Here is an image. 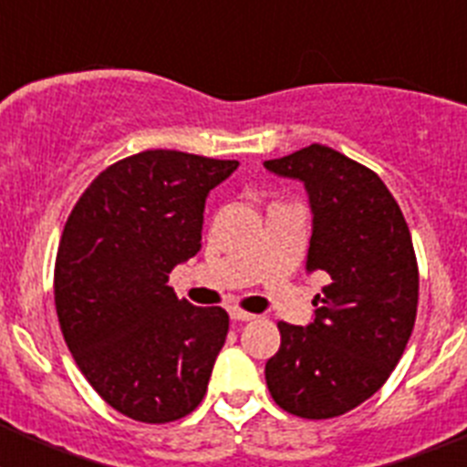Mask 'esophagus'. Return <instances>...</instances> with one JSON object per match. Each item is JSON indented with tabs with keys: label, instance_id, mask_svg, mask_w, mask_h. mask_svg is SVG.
Returning <instances> with one entry per match:
<instances>
[{
	"label": "esophagus",
	"instance_id": "obj_1",
	"mask_svg": "<svg viewBox=\"0 0 467 467\" xmlns=\"http://www.w3.org/2000/svg\"><path fill=\"white\" fill-rule=\"evenodd\" d=\"M229 316H231V320H236V323H247V320H254V313H247V311H243V308H236V306H231L229 308Z\"/></svg>",
	"mask_w": 467,
	"mask_h": 467
}]
</instances>
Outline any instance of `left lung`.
Returning <instances> with one entry per match:
<instances>
[{
	"label": "left lung",
	"mask_w": 467,
	"mask_h": 467,
	"mask_svg": "<svg viewBox=\"0 0 467 467\" xmlns=\"http://www.w3.org/2000/svg\"><path fill=\"white\" fill-rule=\"evenodd\" d=\"M264 168L304 184L313 214L306 274L329 275L306 327L278 325L266 386L280 410L332 419L372 398L410 341L419 304L410 226L377 172L325 144Z\"/></svg>",
	"instance_id": "left-lung-1"
}]
</instances>
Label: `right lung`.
Returning <instances> with one entry per match:
<instances>
[{
	"label": "right lung",
	"instance_id": "add662e5",
	"mask_svg": "<svg viewBox=\"0 0 467 467\" xmlns=\"http://www.w3.org/2000/svg\"><path fill=\"white\" fill-rule=\"evenodd\" d=\"M238 161L150 150L95 177L56 257L65 344L102 400L142 423L192 414L229 332L224 308L180 301L168 275L201 250L205 198Z\"/></svg>",
	"mask_w": 467,
	"mask_h": 467
}]
</instances>
